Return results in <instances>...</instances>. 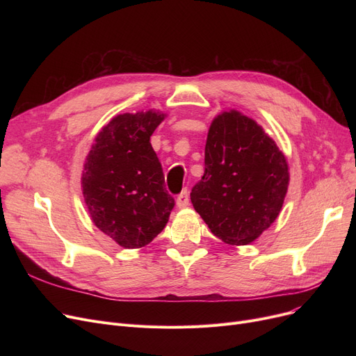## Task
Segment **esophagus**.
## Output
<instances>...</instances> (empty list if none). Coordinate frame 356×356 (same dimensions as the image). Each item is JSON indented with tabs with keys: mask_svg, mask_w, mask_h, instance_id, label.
Masks as SVG:
<instances>
[{
	"mask_svg": "<svg viewBox=\"0 0 356 356\" xmlns=\"http://www.w3.org/2000/svg\"><path fill=\"white\" fill-rule=\"evenodd\" d=\"M189 191H188V188L186 189H183L181 191V193L177 196V199H176V203H177V207L179 208H186V207H189Z\"/></svg>",
	"mask_w": 356,
	"mask_h": 356,
	"instance_id": "esophagus-1",
	"label": "esophagus"
}]
</instances>
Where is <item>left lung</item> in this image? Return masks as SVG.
Instances as JSON below:
<instances>
[{
	"mask_svg": "<svg viewBox=\"0 0 356 356\" xmlns=\"http://www.w3.org/2000/svg\"><path fill=\"white\" fill-rule=\"evenodd\" d=\"M289 165L254 120L236 111L218 115L204 147V175L193 186L195 211L219 239L245 245L282 211Z\"/></svg>",
	"mask_w": 356,
	"mask_h": 356,
	"instance_id": "1",
	"label": "left lung"
}]
</instances>
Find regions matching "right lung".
Here are the masks:
<instances>
[{"instance_id": "1", "label": "right lung", "mask_w": 356, "mask_h": 356, "mask_svg": "<svg viewBox=\"0 0 356 356\" xmlns=\"http://www.w3.org/2000/svg\"><path fill=\"white\" fill-rule=\"evenodd\" d=\"M163 120L154 111L118 115L102 128L86 157L82 188L88 211L122 248L149 244L175 208L149 143Z\"/></svg>"}]
</instances>
